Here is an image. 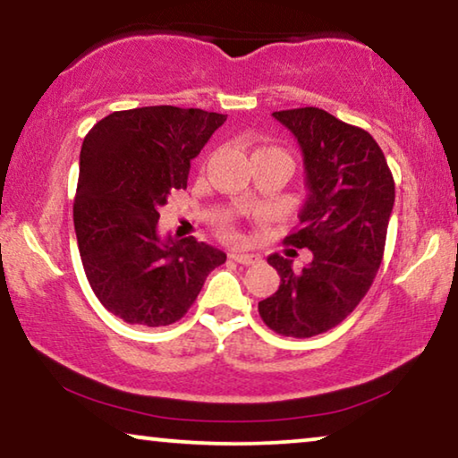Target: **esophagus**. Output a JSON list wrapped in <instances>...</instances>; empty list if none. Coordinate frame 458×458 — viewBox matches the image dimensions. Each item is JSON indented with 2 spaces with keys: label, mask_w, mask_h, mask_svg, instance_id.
Instances as JSON below:
<instances>
[{
  "label": "esophagus",
  "mask_w": 458,
  "mask_h": 458,
  "mask_svg": "<svg viewBox=\"0 0 458 458\" xmlns=\"http://www.w3.org/2000/svg\"><path fill=\"white\" fill-rule=\"evenodd\" d=\"M230 259L241 263V266H250V263L259 261V257L249 255V253H238V250H234V253H230Z\"/></svg>",
  "instance_id": "esophagus-1"
}]
</instances>
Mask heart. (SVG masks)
I'll return each instance as SVG.
<instances>
[{"mask_svg": "<svg viewBox=\"0 0 458 458\" xmlns=\"http://www.w3.org/2000/svg\"><path fill=\"white\" fill-rule=\"evenodd\" d=\"M226 234H228V236H236V230H234V228H228Z\"/></svg>", "mask_w": 458, "mask_h": 458, "instance_id": "obj_1", "label": "heart"}]
</instances>
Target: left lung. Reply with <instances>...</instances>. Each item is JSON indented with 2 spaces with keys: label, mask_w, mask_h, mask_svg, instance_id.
I'll return each instance as SVG.
<instances>
[{
  "label": "left lung",
  "mask_w": 458,
  "mask_h": 458,
  "mask_svg": "<svg viewBox=\"0 0 458 458\" xmlns=\"http://www.w3.org/2000/svg\"><path fill=\"white\" fill-rule=\"evenodd\" d=\"M302 149L309 197L301 226L286 244L312 250V261L292 269L291 256L269 255L280 288L259 302V315L280 336L311 338L355 311L384 259L394 205V178L376 139L319 107L274 112Z\"/></svg>",
  "instance_id": "1"
}]
</instances>
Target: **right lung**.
<instances>
[{
    "mask_svg": "<svg viewBox=\"0 0 458 458\" xmlns=\"http://www.w3.org/2000/svg\"><path fill=\"white\" fill-rule=\"evenodd\" d=\"M226 115L151 106L99 120L82 140L74 230L99 302L132 326H170L189 311L226 253L197 238H159V209L186 189L197 157Z\"/></svg>",
    "mask_w": 458,
    "mask_h": 458,
    "instance_id": "right-lung-1",
    "label": "right lung"
}]
</instances>
